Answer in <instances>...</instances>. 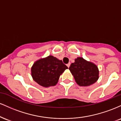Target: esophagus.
<instances>
[{
  "mask_svg": "<svg viewBox=\"0 0 121 121\" xmlns=\"http://www.w3.org/2000/svg\"><path fill=\"white\" fill-rule=\"evenodd\" d=\"M66 65H67V66H68V67L69 68V66H70V62H69V63L68 64Z\"/></svg>",
  "mask_w": 121,
  "mask_h": 121,
  "instance_id": "esophagus-1",
  "label": "esophagus"
}]
</instances>
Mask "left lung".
Listing matches in <instances>:
<instances>
[{
	"mask_svg": "<svg viewBox=\"0 0 121 121\" xmlns=\"http://www.w3.org/2000/svg\"><path fill=\"white\" fill-rule=\"evenodd\" d=\"M76 83L81 86H87L95 83L99 78V70L96 65L82 57H77L69 68Z\"/></svg>",
	"mask_w": 121,
	"mask_h": 121,
	"instance_id": "left-lung-1",
	"label": "left lung"
}]
</instances>
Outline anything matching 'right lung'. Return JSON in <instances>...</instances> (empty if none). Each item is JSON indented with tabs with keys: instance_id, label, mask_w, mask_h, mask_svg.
Instances as JSON below:
<instances>
[{
	"instance_id": "obj_1",
	"label": "right lung",
	"mask_w": 121,
	"mask_h": 121,
	"mask_svg": "<svg viewBox=\"0 0 121 121\" xmlns=\"http://www.w3.org/2000/svg\"><path fill=\"white\" fill-rule=\"evenodd\" d=\"M68 68L62 60L49 56L35 62L31 68V75L37 84L47 87L56 85L60 75Z\"/></svg>"
}]
</instances>
